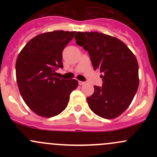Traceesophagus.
Listing matches in <instances>:
<instances>
[{
  "mask_svg": "<svg viewBox=\"0 0 157 157\" xmlns=\"http://www.w3.org/2000/svg\"><path fill=\"white\" fill-rule=\"evenodd\" d=\"M78 83H79V84H80V85H84L85 83H86L85 82H83V81H79Z\"/></svg>",
  "mask_w": 157,
  "mask_h": 157,
  "instance_id": "34e87169",
  "label": "esophagus"
}]
</instances>
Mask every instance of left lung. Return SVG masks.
Segmentation results:
<instances>
[{
    "instance_id": "8db88e82",
    "label": "left lung",
    "mask_w": 157,
    "mask_h": 157,
    "mask_svg": "<svg viewBox=\"0 0 157 157\" xmlns=\"http://www.w3.org/2000/svg\"><path fill=\"white\" fill-rule=\"evenodd\" d=\"M76 42L87 51L93 69L102 73V86H94L86 101L98 116L117 118L128 108L139 86L137 58L123 42L98 32H78Z\"/></svg>"
}]
</instances>
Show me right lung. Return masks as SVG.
<instances>
[{
    "instance_id": "right-lung-1",
    "label": "right lung",
    "mask_w": 157,
    "mask_h": 157,
    "mask_svg": "<svg viewBox=\"0 0 157 157\" xmlns=\"http://www.w3.org/2000/svg\"><path fill=\"white\" fill-rule=\"evenodd\" d=\"M76 32L53 31L32 39L22 49L16 62L20 93L33 112L45 118L64 110L70 94L78 86L77 80L55 77L63 68L62 52Z\"/></svg>"
}]
</instances>
